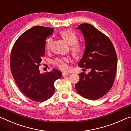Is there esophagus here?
Segmentation results:
<instances>
[{"mask_svg": "<svg viewBox=\"0 0 131 131\" xmlns=\"http://www.w3.org/2000/svg\"><path fill=\"white\" fill-rule=\"evenodd\" d=\"M68 75H69V72H63V76Z\"/></svg>", "mask_w": 131, "mask_h": 131, "instance_id": "1", "label": "esophagus"}]
</instances>
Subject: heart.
Masks as SVG:
<instances>
[{
  "instance_id": "heart-1",
  "label": "heart",
  "mask_w": 131,
  "mask_h": 131,
  "mask_svg": "<svg viewBox=\"0 0 131 131\" xmlns=\"http://www.w3.org/2000/svg\"><path fill=\"white\" fill-rule=\"evenodd\" d=\"M60 35L68 45H71L70 50L72 54L74 57L79 56L82 52V46L81 43L77 42L78 41V37H77L76 34L72 30L67 29L61 32ZM51 42H52V38H49L46 40L45 48L47 50L50 49ZM69 62L70 59H68V58L61 57L58 58L56 60L54 64L60 69L66 70L68 68V64Z\"/></svg>"
}]
</instances>
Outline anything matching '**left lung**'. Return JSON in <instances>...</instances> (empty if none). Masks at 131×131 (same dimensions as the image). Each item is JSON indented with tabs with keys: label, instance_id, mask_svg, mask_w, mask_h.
Listing matches in <instances>:
<instances>
[{
	"label": "left lung",
	"instance_id": "obj_1",
	"mask_svg": "<svg viewBox=\"0 0 131 131\" xmlns=\"http://www.w3.org/2000/svg\"><path fill=\"white\" fill-rule=\"evenodd\" d=\"M82 32L85 49L78 66L91 69L88 74H79L75 84L79 95L89 100H96L106 95L114 82L117 58L110 39L89 24H82L78 28Z\"/></svg>",
	"mask_w": 131,
	"mask_h": 131
}]
</instances>
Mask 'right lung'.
<instances>
[{
	"label": "right lung",
	"instance_id": "right-lung-1",
	"mask_svg": "<svg viewBox=\"0 0 131 131\" xmlns=\"http://www.w3.org/2000/svg\"><path fill=\"white\" fill-rule=\"evenodd\" d=\"M54 29L35 26L24 32L14 43L10 56V69L21 91L30 99L43 102L54 93V83L61 72L53 69L40 73L39 67L45 54L46 39Z\"/></svg>",
	"mask_w": 131,
	"mask_h": 131
}]
</instances>
